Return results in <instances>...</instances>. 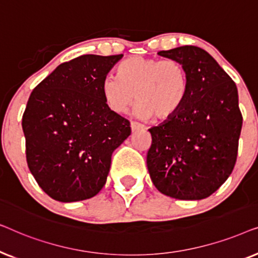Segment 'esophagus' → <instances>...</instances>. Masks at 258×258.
<instances>
[{
    "mask_svg": "<svg viewBox=\"0 0 258 258\" xmlns=\"http://www.w3.org/2000/svg\"><path fill=\"white\" fill-rule=\"evenodd\" d=\"M130 126H132L133 132H137V130H144V129H146V126H144L143 124H140V123H137V122H132V123H130Z\"/></svg>",
    "mask_w": 258,
    "mask_h": 258,
    "instance_id": "34e87169",
    "label": "esophagus"
}]
</instances>
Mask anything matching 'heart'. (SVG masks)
<instances>
[{
  "mask_svg": "<svg viewBox=\"0 0 258 258\" xmlns=\"http://www.w3.org/2000/svg\"><path fill=\"white\" fill-rule=\"evenodd\" d=\"M189 90L185 67L172 58L133 56L118 66V75L108 74L102 93L109 108L122 114L135 102V115L169 119L184 104Z\"/></svg>",
  "mask_w": 258,
  "mask_h": 258,
  "instance_id": "obj_1",
  "label": "heart"
}]
</instances>
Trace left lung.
<instances>
[{"label":"left lung","instance_id":"8db88e82","mask_svg":"<svg viewBox=\"0 0 258 258\" xmlns=\"http://www.w3.org/2000/svg\"><path fill=\"white\" fill-rule=\"evenodd\" d=\"M157 54L185 67L189 90L177 114L149 129L148 171L164 195L203 200L235 167L243 122L237 87L213 56L195 45Z\"/></svg>","mask_w":258,"mask_h":258}]
</instances>
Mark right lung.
<instances>
[{"label":"right lung","instance_id":"right-lung-1","mask_svg":"<svg viewBox=\"0 0 258 258\" xmlns=\"http://www.w3.org/2000/svg\"><path fill=\"white\" fill-rule=\"evenodd\" d=\"M122 57L82 55L59 64L30 94L22 117L27 163L51 199L68 203L97 195L112 153L132 134L102 93V81Z\"/></svg>","mask_w":258,"mask_h":258}]
</instances>
